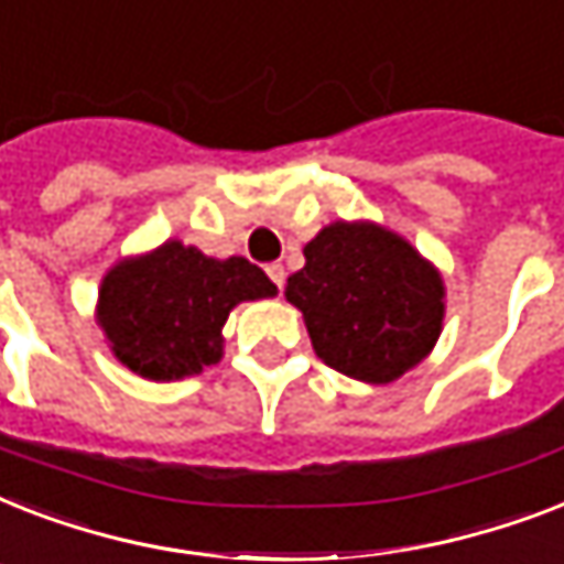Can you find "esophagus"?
I'll list each match as a JSON object with an SVG mask.
<instances>
[{
  "instance_id": "esophagus-1",
  "label": "esophagus",
  "mask_w": 564,
  "mask_h": 564,
  "mask_svg": "<svg viewBox=\"0 0 564 564\" xmlns=\"http://www.w3.org/2000/svg\"><path fill=\"white\" fill-rule=\"evenodd\" d=\"M268 276L273 279V285L282 291V285H285V268L279 264V261H273V264H268Z\"/></svg>"
}]
</instances>
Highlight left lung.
Wrapping results in <instances>:
<instances>
[{"label":"left lung","mask_w":564,"mask_h":564,"mask_svg":"<svg viewBox=\"0 0 564 564\" xmlns=\"http://www.w3.org/2000/svg\"><path fill=\"white\" fill-rule=\"evenodd\" d=\"M303 253L285 296L303 311L323 364L364 384H390L431 355L445 282L408 238L376 220H335Z\"/></svg>","instance_id":"obj_1"}]
</instances>
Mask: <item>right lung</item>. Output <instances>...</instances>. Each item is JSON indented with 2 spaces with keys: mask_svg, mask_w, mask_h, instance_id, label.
<instances>
[{
  "mask_svg": "<svg viewBox=\"0 0 564 564\" xmlns=\"http://www.w3.org/2000/svg\"><path fill=\"white\" fill-rule=\"evenodd\" d=\"M268 296H276V285L245 256L212 259L169 238L104 273L96 323L130 372L180 381L224 358L220 328L229 311Z\"/></svg>",
  "mask_w": 564,
  "mask_h": 564,
  "instance_id": "obj_1",
  "label": "right lung"
}]
</instances>
